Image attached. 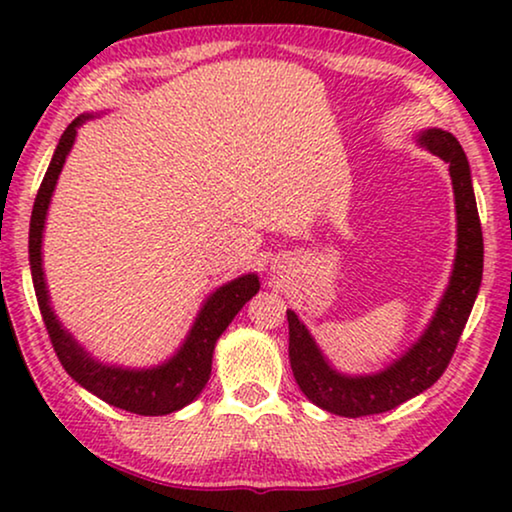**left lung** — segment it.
Returning <instances> with one entry per match:
<instances>
[{
  "instance_id": "left-lung-1",
  "label": "left lung",
  "mask_w": 512,
  "mask_h": 512,
  "mask_svg": "<svg viewBox=\"0 0 512 512\" xmlns=\"http://www.w3.org/2000/svg\"><path fill=\"white\" fill-rule=\"evenodd\" d=\"M419 144L433 156L450 165L457 207V256L447 291L433 314L422 338L375 375H342L328 366L317 342L307 331L296 312L286 310L289 319V359L298 387L321 410L340 417H366L394 410L412 396L429 389L445 373L457 342L464 333L468 314L473 310L482 282V228L475 193L471 184V167L457 137L445 130H426Z\"/></svg>"
}]
</instances>
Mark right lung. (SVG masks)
I'll list each match as a JSON object with an SVG mask.
<instances>
[{"label": "right lung", "instance_id": "obj_1", "mask_svg": "<svg viewBox=\"0 0 512 512\" xmlns=\"http://www.w3.org/2000/svg\"><path fill=\"white\" fill-rule=\"evenodd\" d=\"M90 116H79L67 125L62 132L58 149H55L51 165L41 181L37 200H34L32 219H30V268L34 293H37V303L44 317L48 338L53 342L55 354L62 363V368L72 375V380L88 389L90 394L102 398L104 403L121 408L125 412H135V415L158 417L170 415L174 410H181L205 389L212 373V354L216 340L226 331L235 314L242 310L244 303L251 296H256L261 284L256 275H242L233 282L223 284L216 289L212 296L205 300L202 310L195 317V324L188 331L184 345L179 352L165 361L163 366L132 370V368H116L104 366L95 361L72 335H69L55 317L51 300H48V289L44 279V268H41V237H44L46 212L51 205L53 188L58 184V177L65 165V158L72 149L76 130Z\"/></svg>", "mask_w": 512, "mask_h": 512}]
</instances>
